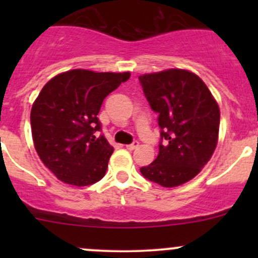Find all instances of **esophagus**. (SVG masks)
Wrapping results in <instances>:
<instances>
[{
  "mask_svg": "<svg viewBox=\"0 0 258 258\" xmlns=\"http://www.w3.org/2000/svg\"><path fill=\"white\" fill-rule=\"evenodd\" d=\"M139 146H140V142L139 141H134L131 145H127L126 147H127V150L132 151V150H136V148L139 147Z\"/></svg>",
  "mask_w": 258,
  "mask_h": 258,
  "instance_id": "1",
  "label": "esophagus"
}]
</instances>
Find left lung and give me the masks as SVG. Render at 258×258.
I'll return each instance as SVG.
<instances>
[{
  "label": "left lung",
  "mask_w": 258,
  "mask_h": 258,
  "mask_svg": "<svg viewBox=\"0 0 258 258\" xmlns=\"http://www.w3.org/2000/svg\"><path fill=\"white\" fill-rule=\"evenodd\" d=\"M139 80L161 128L157 158L140 171L163 187L179 186L210 161L217 145L220 108L204 81L186 70H166Z\"/></svg>",
  "instance_id": "8db88e82"
}]
</instances>
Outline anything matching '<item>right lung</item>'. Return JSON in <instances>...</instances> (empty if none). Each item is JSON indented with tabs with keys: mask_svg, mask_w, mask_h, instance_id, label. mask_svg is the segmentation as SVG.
Wrapping results in <instances>:
<instances>
[{
	"mask_svg": "<svg viewBox=\"0 0 258 258\" xmlns=\"http://www.w3.org/2000/svg\"><path fill=\"white\" fill-rule=\"evenodd\" d=\"M130 72L72 70L49 80L31 110L35 148L43 165L62 182L88 186L105 176L113 147L101 131L103 100Z\"/></svg>",
	"mask_w": 258,
	"mask_h": 258,
	"instance_id": "add662e5",
	"label": "right lung"
}]
</instances>
